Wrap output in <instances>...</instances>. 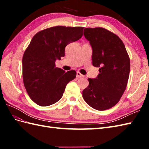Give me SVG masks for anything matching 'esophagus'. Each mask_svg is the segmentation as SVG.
<instances>
[{
	"mask_svg": "<svg viewBox=\"0 0 149 149\" xmlns=\"http://www.w3.org/2000/svg\"><path fill=\"white\" fill-rule=\"evenodd\" d=\"M77 77H83L84 75L83 74H81L79 72H77Z\"/></svg>",
	"mask_w": 149,
	"mask_h": 149,
	"instance_id": "1",
	"label": "esophagus"
}]
</instances>
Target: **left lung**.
<instances>
[{
    "mask_svg": "<svg viewBox=\"0 0 149 149\" xmlns=\"http://www.w3.org/2000/svg\"><path fill=\"white\" fill-rule=\"evenodd\" d=\"M84 36L92 47V65L99 67V74L95 79L88 78L83 97L95 109H110L119 102L127 86L129 56L121 39L104 28H85Z\"/></svg>",
    "mask_w": 149,
    "mask_h": 149,
    "instance_id": "left-lung-1",
    "label": "left lung"
}]
</instances>
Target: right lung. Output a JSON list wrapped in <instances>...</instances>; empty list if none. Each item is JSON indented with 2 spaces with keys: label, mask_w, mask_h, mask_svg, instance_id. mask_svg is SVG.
<instances>
[{
  "label": "right lung",
  "mask_w": 149,
  "mask_h": 149,
  "mask_svg": "<svg viewBox=\"0 0 149 149\" xmlns=\"http://www.w3.org/2000/svg\"><path fill=\"white\" fill-rule=\"evenodd\" d=\"M83 27L55 26L39 31L31 40L22 58L24 86L29 97L41 106L61 99L65 87L76 72L56 67L57 59L65 56L66 46L79 40Z\"/></svg>",
  "instance_id": "add662e5"
}]
</instances>
